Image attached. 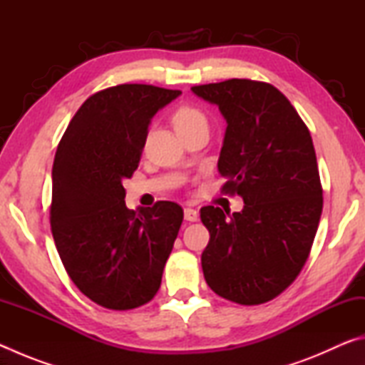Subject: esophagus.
I'll use <instances>...</instances> for the list:
<instances>
[{"instance_id":"esophagus-1","label":"esophagus","mask_w":365,"mask_h":365,"mask_svg":"<svg viewBox=\"0 0 365 365\" xmlns=\"http://www.w3.org/2000/svg\"><path fill=\"white\" fill-rule=\"evenodd\" d=\"M183 214H185V220H188V222H196V220H197L196 209L187 207V209H185V211H183Z\"/></svg>"}]
</instances>
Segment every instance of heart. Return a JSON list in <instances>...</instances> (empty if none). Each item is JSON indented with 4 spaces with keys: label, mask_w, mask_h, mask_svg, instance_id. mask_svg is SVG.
<instances>
[{
    "label": "heart",
    "mask_w": 365,
    "mask_h": 365,
    "mask_svg": "<svg viewBox=\"0 0 365 365\" xmlns=\"http://www.w3.org/2000/svg\"><path fill=\"white\" fill-rule=\"evenodd\" d=\"M172 120H174V127L177 132L190 130V128H195L200 125H207V119L205 113L195 106L178 108L174 113Z\"/></svg>",
    "instance_id": "obj_1"
}]
</instances>
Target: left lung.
Listing matches in <instances>:
<instances>
[{
  "mask_svg": "<svg viewBox=\"0 0 365 365\" xmlns=\"http://www.w3.org/2000/svg\"><path fill=\"white\" fill-rule=\"evenodd\" d=\"M191 91L224 115L217 168L225 193L245 202L233 214L201 209L211 235L201 255L205 279L222 298L262 304L294 282L319 227L324 197L311 133L270 83L232 78Z\"/></svg>",
  "mask_w": 365,
  "mask_h": 365,
  "instance_id": "left-lung-1",
  "label": "left lung"
}]
</instances>
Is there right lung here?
Segmentation results:
<instances>
[{"instance_id": "1", "label": "right lung", "mask_w": 365, "mask_h": 365, "mask_svg": "<svg viewBox=\"0 0 365 365\" xmlns=\"http://www.w3.org/2000/svg\"><path fill=\"white\" fill-rule=\"evenodd\" d=\"M182 91L125 83L91 95L72 117L53 164L51 232L71 280L96 304L127 311L160 287L183 209L130 211L122 182L138 168L148 127Z\"/></svg>"}]
</instances>
